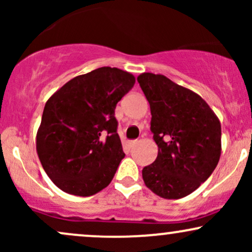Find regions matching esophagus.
Listing matches in <instances>:
<instances>
[{"instance_id":"obj_1","label":"esophagus","mask_w":252,"mask_h":252,"mask_svg":"<svg viewBox=\"0 0 252 252\" xmlns=\"http://www.w3.org/2000/svg\"><path fill=\"white\" fill-rule=\"evenodd\" d=\"M136 143H137V141H136V140L128 141V142H126V146H128V148H132V147H134Z\"/></svg>"}]
</instances>
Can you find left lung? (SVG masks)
Listing matches in <instances>:
<instances>
[{"label":"left lung","instance_id":"8db88e82","mask_svg":"<svg viewBox=\"0 0 252 252\" xmlns=\"http://www.w3.org/2000/svg\"><path fill=\"white\" fill-rule=\"evenodd\" d=\"M149 102L158 152L142 169L144 184L164 199L190 194L209 179L221 154L219 118L198 94L164 77L144 72L137 77Z\"/></svg>","mask_w":252,"mask_h":252}]
</instances>
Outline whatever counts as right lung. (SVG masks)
I'll return each instance as SVG.
<instances>
[{
	"label": "right lung",
	"mask_w": 252,
	"mask_h": 252,
	"mask_svg": "<svg viewBox=\"0 0 252 252\" xmlns=\"http://www.w3.org/2000/svg\"><path fill=\"white\" fill-rule=\"evenodd\" d=\"M134 84L131 73L105 66L74 77L48 98L36 153L58 189L90 196L108 187L126 155L115 109Z\"/></svg>",
	"instance_id": "add662e5"
}]
</instances>
